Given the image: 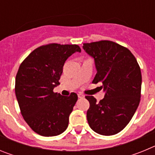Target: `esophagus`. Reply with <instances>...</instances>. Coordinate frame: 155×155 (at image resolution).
Listing matches in <instances>:
<instances>
[{
	"mask_svg": "<svg viewBox=\"0 0 155 155\" xmlns=\"http://www.w3.org/2000/svg\"><path fill=\"white\" fill-rule=\"evenodd\" d=\"M78 96L79 98H84V94H81V93H79V94H78Z\"/></svg>",
	"mask_w": 155,
	"mask_h": 155,
	"instance_id": "1",
	"label": "esophagus"
}]
</instances>
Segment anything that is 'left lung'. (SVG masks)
Masks as SVG:
<instances>
[{
  "label": "left lung",
  "mask_w": 155,
  "mask_h": 155,
  "mask_svg": "<svg viewBox=\"0 0 155 155\" xmlns=\"http://www.w3.org/2000/svg\"><path fill=\"white\" fill-rule=\"evenodd\" d=\"M84 51L92 57L97 70L92 83H100L105 91L97 102L85 96L90 107L87 120L97 134L111 136L130 123L140 100L142 77L136 58L127 48L109 40L84 43Z\"/></svg>",
  "instance_id": "left-lung-1"
}]
</instances>
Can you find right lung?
I'll use <instances>...</instances> for the list:
<instances>
[{"label":"right lung","mask_w":155,"mask_h":155,"mask_svg":"<svg viewBox=\"0 0 155 155\" xmlns=\"http://www.w3.org/2000/svg\"><path fill=\"white\" fill-rule=\"evenodd\" d=\"M81 51L78 45H44L34 50L19 67L15 78L19 108L25 121L41 136H57L68 128L78 95L72 92L62 96L53 88L60 84L67 59Z\"/></svg>","instance_id":"add662e5"}]
</instances>
